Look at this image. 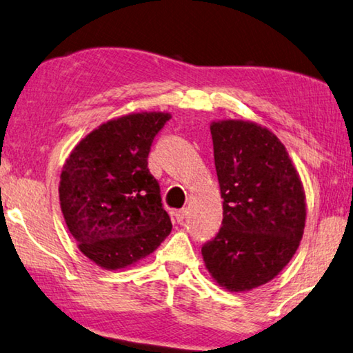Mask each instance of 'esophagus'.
Here are the masks:
<instances>
[{
    "instance_id": "esophagus-1",
    "label": "esophagus",
    "mask_w": 353,
    "mask_h": 353,
    "mask_svg": "<svg viewBox=\"0 0 353 353\" xmlns=\"http://www.w3.org/2000/svg\"><path fill=\"white\" fill-rule=\"evenodd\" d=\"M185 216H187V210L185 209H181V210H176L174 212V218H176L177 223H182L183 220H185Z\"/></svg>"
}]
</instances>
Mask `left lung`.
<instances>
[{
	"mask_svg": "<svg viewBox=\"0 0 353 353\" xmlns=\"http://www.w3.org/2000/svg\"><path fill=\"white\" fill-rule=\"evenodd\" d=\"M223 223L201 253L214 281L247 292L272 281L303 237L306 196L297 170L275 133L256 122L210 124Z\"/></svg>",
	"mask_w": 353,
	"mask_h": 353,
	"instance_id": "obj_1",
	"label": "left lung"
}]
</instances>
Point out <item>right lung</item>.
Instances as JSON below:
<instances>
[{"instance_id": "1", "label": "right lung", "mask_w": 353, "mask_h": 353, "mask_svg": "<svg viewBox=\"0 0 353 353\" xmlns=\"http://www.w3.org/2000/svg\"><path fill=\"white\" fill-rule=\"evenodd\" d=\"M170 119L163 111L114 117L67 157L61 210L78 250L105 270L135 265L170 236L171 220L148 168L154 137Z\"/></svg>"}]
</instances>
